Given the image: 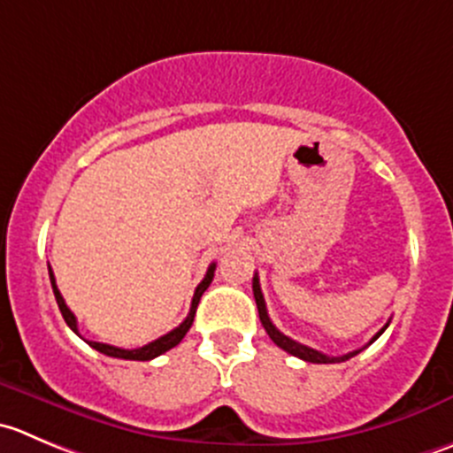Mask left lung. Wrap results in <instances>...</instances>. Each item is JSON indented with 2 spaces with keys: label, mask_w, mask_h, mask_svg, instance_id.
Segmentation results:
<instances>
[{
  "label": "left lung",
  "mask_w": 453,
  "mask_h": 453,
  "mask_svg": "<svg viewBox=\"0 0 453 453\" xmlns=\"http://www.w3.org/2000/svg\"><path fill=\"white\" fill-rule=\"evenodd\" d=\"M252 289H254V301H257V307H258V319H261V323H263V327H265L267 336H270L272 341H274V343L279 345L280 349H285V352H288V354H292V357L303 358V361H307V363H343V361H348V358L357 357V354L361 352V349H354V352L343 354V357H327V354L319 352V349H311V348H307V345H301V343H298V341H292V338L285 336L283 332H279V329H276V325L270 320V316H267L265 298H263L261 285H258V276L257 274H254V279H252ZM388 325H385V327L380 329V332L376 334V336L372 338V341L367 345L374 343L376 338H379L380 334H383L385 329H388Z\"/></svg>",
  "instance_id": "1"
}]
</instances>
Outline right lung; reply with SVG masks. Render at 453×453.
I'll return each mask as SVG.
<instances>
[{
	"label": "right lung",
	"instance_id": "right-lung-1",
	"mask_svg": "<svg viewBox=\"0 0 453 453\" xmlns=\"http://www.w3.org/2000/svg\"><path fill=\"white\" fill-rule=\"evenodd\" d=\"M214 263L208 267V272H205L203 280H201L199 285H196L195 289V296H192V305H190V311H188L186 320H183L179 327H174L173 332L164 334L161 338H157V341H152V343L143 345V348H137V349H121V348H115V345H105V343H96V341H86L88 345H90L92 349H96V352L105 354V357H112V358H124V361H152V358L161 357L164 352H168V349H173L174 345L181 343V338L186 336L188 329L192 327V320H195V314H196V305H199L201 296H203V292L208 289V285L212 283L214 279ZM48 274H50V283H52V292H55V298H57V305H59V311L61 316H64L65 325H68L70 329H73L74 334H79L77 329V319H74L73 311L68 310V305H65L64 296H61L59 288H57L55 283V274H52L50 265H48Z\"/></svg>",
	"mask_w": 453,
	"mask_h": 453
}]
</instances>
